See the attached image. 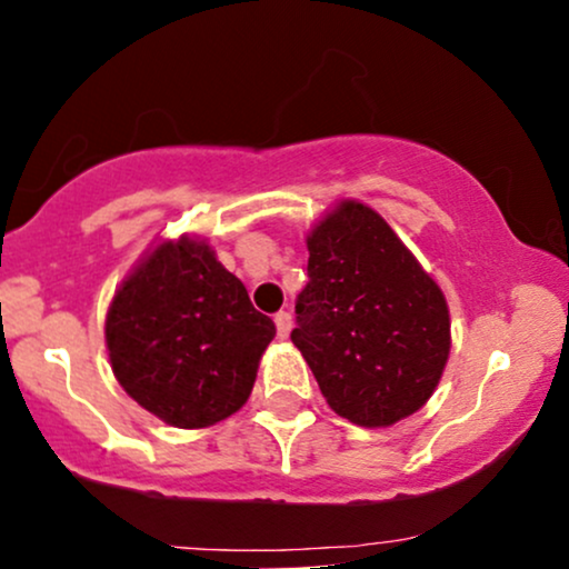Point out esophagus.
<instances>
[{
	"label": "esophagus",
	"instance_id": "34e87169",
	"mask_svg": "<svg viewBox=\"0 0 569 569\" xmlns=\"http://www.w3.org/2000/svg\"><path fill=\"white\" fill-rule=\"evenodd\" d=\"M276 329H278V337H280V339H289L291 329H293L291 312H286V310L278 312V316H276Z\"/></svg>",
	"mask_w": 569,
	"mask_h": 569
}]
</instances>
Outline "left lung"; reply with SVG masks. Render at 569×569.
<instances>
[{"label": "left lung", "instance_id": "8db88e82", "mask_svg": "<svg viewBox=\"0 0 569 569\" xmlns=\"http://www.w3.org/2000/svg\"><path fill=\"white\" fill-rule=\"evenodd\" d=\"M310 283L291 342L339 417L388 428L428 403L449 361V307L375 208L339 200L307 232Z\"/></svg>", "mask_w": 569, "mask_h": 569}]
</instances>
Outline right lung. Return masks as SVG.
<instances>
[{
	"label": "right lung",
	"mask_w": 569,
	"mask_h": 569,
	"mask_svg": "<svg viewBox=\"0 0 569 569\" xmlns=\"http://www.w3.org/2000/svg\"><path fill=\"white\" fill-rule=\"evenodd\" d=\"M117 382L166 426L198 430L251 396L276 323L200 238L158 240L128 272L103 323Z\"/></svg>",
	"instance_id": "add662e5"
}]
</instances>
